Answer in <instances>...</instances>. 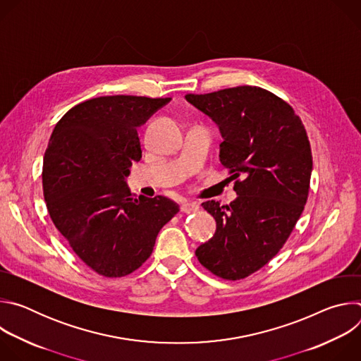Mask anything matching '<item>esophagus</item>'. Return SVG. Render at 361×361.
<instances>
[{"mask_svg": "<svg viewBox=\"0 0 361 361\" xmlns=\"http://www.w3.org/2000/svg\"><path fill=\"white\" fill-rule=\"evenodd\" d=\"M197 210H198V204H195V202H190V201H187V202H184V204L181 205V212H183V213H185V214L195 213Z\"/></svg>", "mask_w": 361, "mask_h": 361, "instance_id": "obj_1", "label": "esophagus"}]
</instances>
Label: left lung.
<instances>
[{"instance_id":"1","label":"left lung","mask_w":361,"mask_h":361,"mask_svg":"<svg viewBox=\"0 0 361 361\" xmlns=\"http://www.w3.org/2000/svg\"><path fill=\"white\" fill-rule=\"evenodd\" d=\"M187 101L220 127V161L234 181L230 205H201L216 234L195 250L201 266L224 280H241L283 248L307 202L312 147L293 107L255 85L187 94Z\"/></svg>"}]
</instances>
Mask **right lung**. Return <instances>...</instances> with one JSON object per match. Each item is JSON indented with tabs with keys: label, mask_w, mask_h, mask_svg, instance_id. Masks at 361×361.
Wrapping results in <instances>:
<instances>
[{
	"label": "right lung",
	"mask_w": 361,
	"mask_h": 361,
	"mask_svg": "<svg viewBox=\"0 0 361 361\" xmlns=\"http://www.w3.org/2000/svg\"><path fill=\"white\" fill-rule=\"evenodd\" d=\"M170 101L107 95L68 110L51 134L42 191L51 220L95 273L117 279L148 259L178 204L157 195L131 197L126 177L141 159L137 127Z\"/></svg>",
	"instance_id": "right-lung-1"
}]
</instances>
